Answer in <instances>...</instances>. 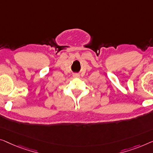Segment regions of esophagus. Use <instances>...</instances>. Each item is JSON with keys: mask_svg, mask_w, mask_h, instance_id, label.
<instances>
[{"mask_svg": "<svg viewBox=\"0 0 153 153\" xmlns=\"http://www.w3.org/2000/svg\"><path fill=\"white\" fill-rule=\"evenodd\" d=\"M74 77H79V76H78V75H74Z\"/></svg>", "mask_w": 153, "mask_h": 153, "instance_id": "esophagus-1", "label": "esophagus"}]
</instances>
